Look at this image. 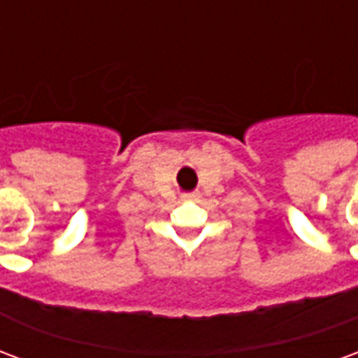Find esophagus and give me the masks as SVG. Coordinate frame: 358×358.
I'll return each mask as SVG.
<instances>
[{
	"label": "esophagus",
	"mask_w": 358,
	"mask_h": 358,
	"mask_svg": "<svg viewBox=\"0 0 358 358\" xmlns=\"http://www.w3.org/2000/svg\"><path fill=\"white\" fill-rule=\"evenodd\" d=\"M182 199H186V201H192V199H197V194H184V195H182Z\"/></svg>",
	"instance_id": "esophagus-1"
}]
</instances>
